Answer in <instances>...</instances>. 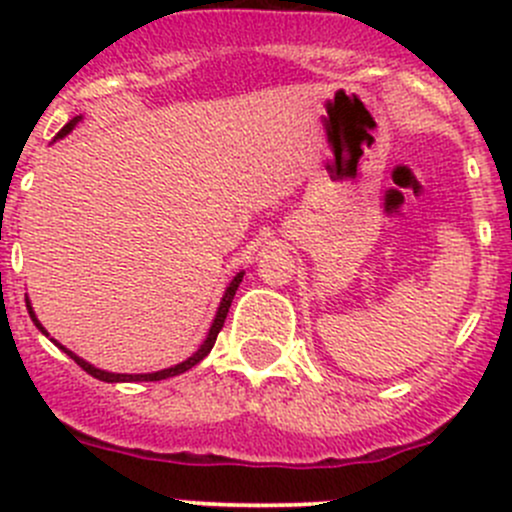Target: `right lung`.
I'll list each match as a JSON object with an SVG mask.
<instances>
[{
  "label": "right lung",
  "mask_w": 512,
  "mask_h": 512,
  "mask_svg": "<svg viewBox=\"0 0 512 512\" xmlns=\"http://www.w3.org/2000/svg\"><path fill=\"white\" fill-rule=\"evenodd\" d=\"M79 118H81V116L71 118V121L66 123V126L61 128L59 133H56V138H64L66 133H69L71 128H74L76 123H79ZM242 275H245V272H240V275H237L235 280L230 282V287L225 289V297H223V302H220V309H218V314H215V322H213V327H210V334H208V339H205V342H203V347H200L198 352H195L193 356H190V359H185L183 364H178V366H170V369L156 371V374H111V371H101V369H96V366H91L89 361L79 359V356H76V354H71L69 349H64V347H61V344H59V347L64 349V352L69 354L71 359H74L76 364H79L81 369L86 371V374H91V376H94V379H98V381H108V384H113V381H160V379H168V376H178V374H183V371L193 369V366L198 364V361H203L205 356L210 354V349L215 347V339H218L220 329H223V324H225V317H227V312H230V304H232V299H235V292H237V287H240V282H242ZM27 309H29V317L34 319V324H36V327H39L41 332H44V327H41V324H39V319L34 317V312H32V304H27ZM44 334H46V332H44Z\"/></svg>",
  "instance_id": "obj_1"
}]
</instances>
